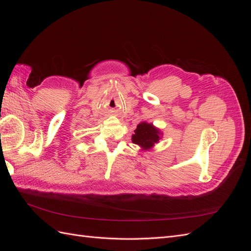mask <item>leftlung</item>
<instances>
[{
    "label": "left lung",
    "mask_w": 251,
    "mask_h": 251,
    "mask_svg": "<svg viewBox=\"0 0 251 251\" xmlns=\"http://www.w3.org/2000/svg\"><path fill=\"white\" fill-rule=\"evenodd\" d=\"M134 132L135 134L132 136V141L142 150L151 149L161 138L160 130L148 123L139 124Z\"/></svg>",
    "instance_id": "8db88e82"
}]
</instances>
